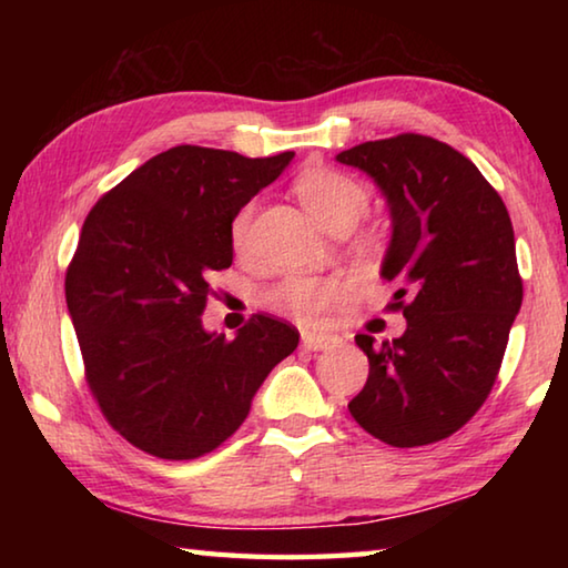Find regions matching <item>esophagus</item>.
Instances as JSON below:
<instances>
[{
  "mask_svg": "<svg viewBox=\"0 0 568 568\" xmlns=\"http://www.w3.org/2000/svg\"><path fill=\"white\" fill-rule=\"evenodd\" d=\"M301 341H303V348L305 351H325V348H335V345L341 343L338 335L315 333V331H303L301 333Z\"/></svg>",
  "mask_w": 568,
  "mask_h": 568,
  "instance_id": "34e87169",
  "label": "esophagus"
}]
</instances>
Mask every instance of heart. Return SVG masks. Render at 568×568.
Returning <instances> with one entry per match:
<instances>
[{"label":"heart","mask_w":568,"mask_h":568,"mask_svg":"<svg viewBox=\"0 0 568 568\" xmlns=\"http://www.w3.org/2000/svg\"><path fill=\"white\" fill-rule=\"evenodd\" d=\"M295 192L323 227L335 230L341 225H355L368 210V190L358 180L343 175L331 168H311L295 180ZM253 205L237 210L230 223V243L235 250H243L247 243ZM345 295V283L338 277H287L267 295L275 311L293 313L303 321H318Z\"/></svg>","instance_id":"obj_1"}]
</instances>
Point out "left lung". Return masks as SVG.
Returning a JSON list of instances; mask_svg holds the SVG:
<instances>
[{
  "mask_svg": "<svg viewBox=\"0 0 568 568\" xmlns=\"http://www.w3.org/2000/svg\"><path fill=\"white\" fill-rule=\"evenodd\" d=\"M335 160L386 197L381 277L398 285L390 311L408 323L381 348L355 335L371 371L348 410L388 446L436 444L484 406L501 368L524 301L511 217L474 162L426 134L363 142Z\"/></svg>",
  "mask_w": 568,
  "mask_h": 568,
  "instance_id": "8db88e82",
  "label": "left lung"
}]
</instances>
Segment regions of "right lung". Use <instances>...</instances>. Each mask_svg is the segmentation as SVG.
Masks as SVG:
<instances>
[{
    "label": "right lung",
    "instance_id": "obj_1",
    "mask_svg": "<svg viewBox=\"0 0 568 568\" xmlns=\"http://www.w3.org/2000/svg\"><path fill=\"white\" fill-rule=\"evenodd\" d=\"M293 152L245 158L178 145L100 197L67 267V311L104 418L145 454L215 450L297 333L253 315L235 338L207 333L210 275L233 265L230 223L291 165Z\"/></svg>",
    "mask_w": 568,
    "mask_h": 568
}]
</instances>
